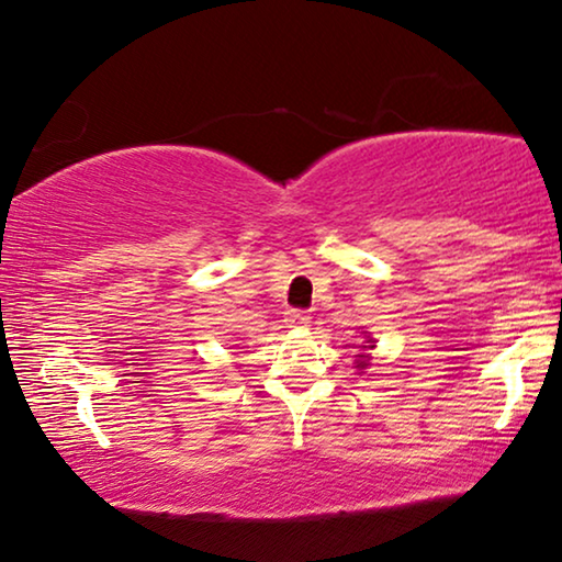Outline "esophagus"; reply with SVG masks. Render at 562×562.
I'll return each instance as SVG.
<instances>
[{"instance_id":"esophagus-1","label":"esophagus","mask_w":562,"mask_h":562,"mask_svg":"<svg viewBox=\"0 0 562 562\" xmlns=\"http://www.w3.org/2000/svg\"><path fill=\"white\" fill-rule=\"evenodd\" d=\"M284 323H288L290 328H307L310 315L305 310H288V313H284Z\"/></svg>"}]
</instances>
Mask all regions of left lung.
I'll return each mask as SVG.
<instances>
[{
  "instance_id": "8db88e82",
  "label": "left lung",
  "mask_w": 562,
  "mask_h": 562,
  "mask_svg": "<svg viewBox=\"0 0 562 562\" xmlns=\"http://www.w3.org/2000/svg\"><path fill=\"white\" fill-rule=\"evenodd\" d=\"M373 342H375V340L371 338V340H368V346H361V348H363V350H366V348L371 350V348H375ZM368 361H371V356H358V361H356V363H358V371H363V368H368Z\"/></svg>"
}]
</instances>
